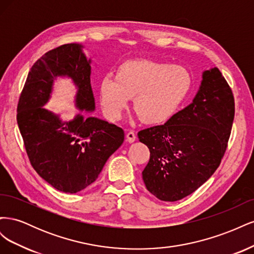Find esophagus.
Returning <instances> with one entry per match:
<instances>
[{
  "instance_id": "obj_1",
  "label": "esophagus",
  "mask_w": 254,
  "mask_h": 254,
  "mask_svg": "<svg viewBox=\"0 0 254 254\" xmlns=\"http://www.w3.org/2000/svg\"><path fill=\"white\" fill-rule=\"evenodd\" d=\"M126 140L129 143H133L135 141V133L133 131H128L126 133Z\"/></svg>"
}]
</instances>
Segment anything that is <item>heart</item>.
<instances>
[{"mask_svg":"<svg viewBox=\"0 0 254 254\" xmlns=\"http://www.w3.org/2000/svg\"><path fill=\"white\" fill-rule=\"evenodd\" d=\"M190 83V75L183 66L129 60L119 66L117 77L105 76L102 79V105L109 117L120 119L133 97V110L141 121L160 124L175 113Z\"/></svg>","mask_w":254,"mask_h":254,"instance_id":"b5f03b06","label":"heart"}]
</instances>
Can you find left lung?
Returning a JSON list of instances; mask_svg holds the SVG:
<instances>
[{
	"label": "left lung",
	"mask_w": 254,
	"mask_h": 254,
	"mask_svg": "<svg viewBox=\"0 0 254 254\" xmlns=\"http://www.w3.org/2000/svg\"><path fill=\"white\" fill-rule=\"evenodd\" d=\"M234 96L217 67L204 71L193 103L164 125L137 133L150 157L142 172L146 189L177 201L200 188L217 170L231 133Z\"/></svg>",
	"instance_id": "left-lung-1"
}]
</instances>
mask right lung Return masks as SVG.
Listing matches in <instances>:
<instances>
[{
    "mask_svg": "<svg viewBox=\"0 0 254 254\" xmlns=\"http://www.w3.org/2000/svg\"><path fill=\"white\" fill-rule=\"evenodd\" d=\"M82 45L68 43L45 53L30 68L20 94L17 122L30 164L42 179L64 193L93 183L105 163L124 142V130L97 118L78 114L70 122L44 109L54 79L70 77L78 88L76 106L94 111L90 83L91 60Z\"/></svg>",
    "mask_w": 254,
    "mask_h": 254,
    "instance_id": "add662e5",
    "label": "right lung"
}]
</instances>
